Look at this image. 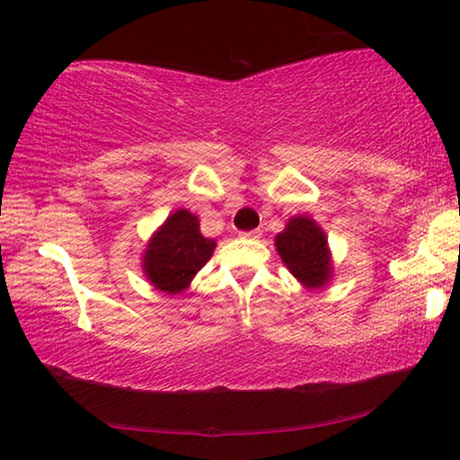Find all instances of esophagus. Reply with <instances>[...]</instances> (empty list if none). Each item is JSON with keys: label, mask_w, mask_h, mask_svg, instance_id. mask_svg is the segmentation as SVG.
<instances>
[{"label": "esophagus", "mask_w": 460, "mask_h": 460, "mask_svg": "<svg viewBox=\"0 0 460 460\" xmlns=\"http://www.w3.org/2000/svg\"><path fill=\"white\" fill-rule=\"evenodd\" d=\"M238 236L249 238V241H255V238L261 236V232L260 230H247V232H238Z\"/></svg>", "instance_id": "obj_1"}]
</instances>
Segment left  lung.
I'll return each instance as SVG.
<instances>
[{
    "instance_id": "left-lung-1",
    "label": "left lung",
    "mask_w": 460,
    "mask_h": 460,
    "mask_svg": "<svg viewBox=\"0 0 460 460\" xmlns=\"http://www.w3.org/2000/svg\"><path fill=\"white\" fill-rule=\"evenodd\" d=\"M276 251L295 279L307 288H323L331 280V251L326 234L312 217L288 219L287 228L276 234Z\"/></svg>"
}]
</instances>
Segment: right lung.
I'll use <instances>...</instances> for the list:
<instances>
[{
    "label": "right lung",
    "instance_id": "right-lung-1",
    "mask_svg": "<svg viewBox=\"0 0 460 460\" xmlns=\"http://www.w3.org/2000/svg\"><path fill=\"white\" fill-rule=\"evenodd\" d=\"M213 249L216 241L200 234L199 217L188 209H178L148 241L142 257L144 274L155 288L178 295L209 261Z\"/></svg>",
    "mask_w": 460,
    "mask_h": 460
}]
</instances>
